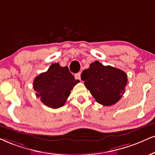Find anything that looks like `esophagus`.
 Listing matches in <instances>:
<instances>
[{
  "mask_svg": "<svg viewBox=\"0 0 155 155\" xmlns=\"http://www.w3.org/2000/svg\"><path fill=\"white\" fill-rule=\"evenodd\" d=\"M81 72H78V73H76L74 74V78L77 80H81Z\"/></svg>",
  "mask_w": 155,
  "mask_h": 155,
  "instance_id": "1",
  "label": "esophagus"
}]
</instances>
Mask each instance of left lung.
<instances>
[{
    "instance_id": "obj_1",
    "label": "left lung",
    "mask_w": 155,
    "mask_h": 155,
    "mask_svg": "<svg viewBox=\"0 0 155 155\" xmlns=\"http://www.w3.org/2000/svg\"><path fill=\"white\" fill-rule=\"evenodd\" d=\"M81 80L93 98L100 104L111 106L117 103L125 91L127 75L125 72L111 66H104L98 61L84 70Z\"/></svg>"
}]
</instances>
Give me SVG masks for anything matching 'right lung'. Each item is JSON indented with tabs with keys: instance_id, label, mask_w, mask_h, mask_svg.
I'll use <instances>...</instances> for the list:
<instances>
[{
	"instance_id": "add662e5",
	"label": "right lung",
	"mask_w": 155,
	"mask_h": 155,
	"mask_svg": "<svg viewBox=\"0 0 155 155\" xmlns=\"http://www.w3.org/2000/svg\"><path fill=\"white\" fill-rule=\"evenodd\" d=\"M79 83L69 71L68 67H61L59 63L51 64L47 72L37 76L33 83L36 96L45 106L51 108L63 106L70 95V91Z\"/></svg>"
}]
</instances>
